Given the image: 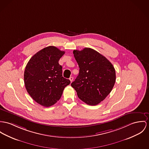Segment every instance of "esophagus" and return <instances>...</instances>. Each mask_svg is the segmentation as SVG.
<instances>
[{
	"instance_id": "esophagus-1",
	"label": "esophagus",
	"mask_w": 149,
	"mask_h": 149,
	"mask_svg": "<svg viewBox=\"0 0 149 149\" xmlns=\"http://www.w3.org/2000/svg\"><path fill=\"white\" fill-rule=\"evenodd\" d=\"M69 79H70V80L71 81V82H72V81L73 80V79H74V78H73V77H70Z\"/></svg>"
}]
</instances>
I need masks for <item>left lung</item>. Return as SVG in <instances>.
Masks as SVG:
<instances>
[{"label":"left lung","mask_w":149,"mask_h":149,"mask_svg":"<svg viewBox=\"0 0 149 149\" xmlns=\"http://www.w3.org/2000/svg\"><path fill=\"white\" fill-rule=\"evenodd\" d=\"M73 54L79 73L71 86L81 101L90 105H97L109 94L115 85V68L109 60L91 48L74 50Z\"/></svg>","instance_id":"left-lung-1"}]
</instances>
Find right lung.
I'll return each mask as SVG.
<instances>
[{"mask_svg":"<svg viewBox=\"0 0 149 149\" xmlns=\"http://www.w3.org/2000/svg\"><path fill=\"white\" fill-rule=\"evenodd\" d=\"M65 53L55 46H47L36 53L25 67L26 90L35 102L44 107L57 103L70 83L62 77V67L58 63Z\"/></svg>","mask_w":149,"mask_h":149,"instance_id":"right-lung-1","label":"right lung"}]
</instances>
